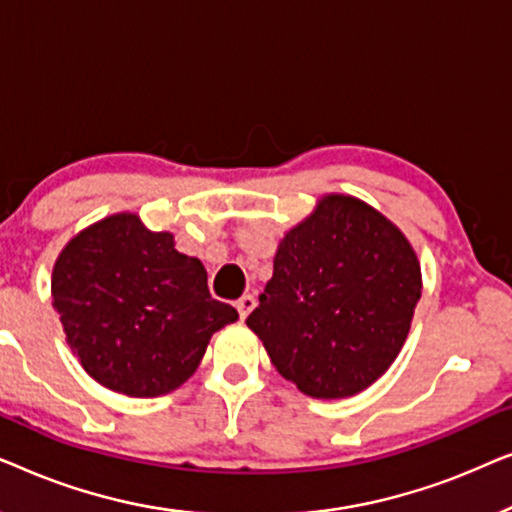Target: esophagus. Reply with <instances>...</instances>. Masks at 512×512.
Segmentation results:
<instances>
[{
	"instance_id": "1",
	"label": "esophagus",
	"mask_w": 512,
	"mask_h": 512,
	"mask_svg": "<svg viewBox=\"0 0 512 512\" xmlns=\"http://www.w3.org/2000/svg\"><path fill=\"white\" fill-rule=\"evenodd\" d=\"M235 307H237V312H240V319H247L249 312L256 307V298L254 296H242L235 303Z\"/></svg>"
}]
</instances>
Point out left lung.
<instances>
[{"instance_id":"1","label":"left lung","mask_w":512,"mask_h":512,"mask_svg":"<svg viewBox=\"0 0 512 512\" xmlns=\"http://www.w3.org/2000/svg\"><path fill=\"white\" fill-rule=\"evenodd\" d=\"M422 296L403 230L354 195L326 193L286 230L247 317L277 373L312 398H347L387 373Z\"/></svg>"}]
</instances>
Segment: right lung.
<instances>
[{
    "label": "right lung",
    "instance_id": "right-lung-1",
    "mask_svg": "<svg viewBox=\"0 0 512 512\" xmlns=\"http://www.w3.org/2000/svg\"><path fill=\"white\" fill-rule=\"evenodd\" d=\"M53 307L83 370L116 394L179 389L237 310L209 296L207 270L174 235L118 212L76 233L55 258Z\"/></svg>",
    "mask_w": 512,
    "mask_h": 512
}]
</instances>
